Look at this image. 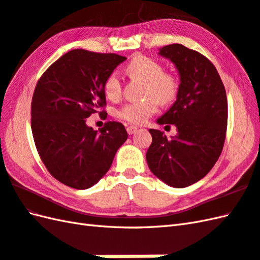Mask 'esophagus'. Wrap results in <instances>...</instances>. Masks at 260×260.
I'll return each instance as SVG.
<instances>
[{
	"instance_id": "1",
	"label": "esophagus",
	"mask_w": 260,
	"mask_h": 260,
	"mask_svg": "<svg viewBox=\"0 0 260 260\" xmlns=\"http://www.w3.org/2000/svg\"><path fill=\"white\" fill-rule=\"evenodd\" d=\"M137 130H138V128H137V126H135V125L126 126V132H128V135H134Z\"/></svg>"
}]
</instances>
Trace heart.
Instances as JSON below:
<instances>
[{
	"instance_id": "b5f03b06",
	"label": "heart",
	"mask_w": 260,
	"mask_h": 260,
	"mask_svg": "<svg viewBox=\"0 0 260 260\" xmlns=\"http://www.w3.org/2000/svg\"><path fill=\"white\" fill-rule=\"evenodd\" d=\"M125 73L132 79L145 82L143 95L147 99L125 103L121 107L117 115L129 123L142 124L158 111V105H168L174 101L178 93L179 83L175 76L164 72L161 63L151 57L137 55L124 69ZM122 83L118 72H111L103 83V91L108 99L118 100L121 95Z\"/></svg>"
}]
</instances>
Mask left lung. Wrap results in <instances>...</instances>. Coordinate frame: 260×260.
Returning <instances> with one entry per match:
<instances>
[{
	"instance_id": "1",
	"label": "left lung",
	"mask_w": 260,
	"mask_h": 260,
	"mask_svg": "<svg viewBox=\"0 0 260 260\" xmlns=\"http://www.w3.org/2000/svg\"><path fill=\"white\" fill-rule=\"evenodd\" d=\"M161 56L176 66L180 76L177 100L159 124H175L177 136L150 129L152 143L147 162L152 174L168 186L184 188L203 179L220 155L227 131L228 103L215 66L199 52L182 44L161 48Z\"/></svg>"
}]
</instances>
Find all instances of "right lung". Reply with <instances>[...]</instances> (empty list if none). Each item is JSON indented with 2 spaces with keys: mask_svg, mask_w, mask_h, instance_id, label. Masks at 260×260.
Masks as SVG:
<instances>
[{
  "mask_svg": "<svg viewBox=\"0 0 260 260\" xmlns=\"http://www.w3.org/2000/svg\"><path fill=\"white\" fill-rule=\"evenodd\" d=\"M124 60L119 54L76 49L51 64L37 83L31 105L33 139L45 168L68 187L83 190L95 184L128 138L120 122L108 121L100 132L85 123L107 105L103 83Z\"/></svg>",
  "mask_w": 260,
  "mask_h": 260,
  "instance_id": "obj_1",
  "label": "right lung"
}]
</instances>
